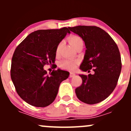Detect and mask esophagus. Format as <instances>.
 Instances as JSON below:
<instances>
[{"instance_id": "34e87169", "label": "esophagus", "mask_w": 131, "mask_h": 131, "mask_svg": "<svg viewBox=\"0 0 131 131\" xmlns=\"http://www.w3.org/2000/svg\"><path fill=\"white\" fill-rule=\"evenodd\" d=\"M75 76H76L75 73H70V78H73V77H74Z\"/></svg>"}]
</instances>
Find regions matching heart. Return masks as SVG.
Segmentation results:
<instances>
[{
	"label": "heart",
	"mask_w": 131,
	"mask_h": 131,
	"mask_svg": "<svg viewBox=\"0 0 131 131\" xmlns=\"http://www.w3.org/2000/svg\"><path fill=\"white\" fill-rule=\"evenodd\" d=\"M69 42L70 43V44L75 49H76L77 48L79 47V46H83L84 42L83 40L79 36H71L68 38ZM61 46H62V43H60L57 46L56 49V53L58 54L59 53L60 51L61 50ZM78 62L76 61H73L71 60H63L61 61L60 62L59 65L61 68L63 69H66V70H74L75 68L76 67Z\"/></svg>",
	"instance_id": "1"
}]
</instances>
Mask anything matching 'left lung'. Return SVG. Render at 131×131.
Returning <instances> with one entry per match:
<instances>
[{
    "mask_svg": "<svg viewBox=\"0 0 131 131\" xmlns=\"http://www.w3.org/2000/svg\"><path fill=\"white\" fill-rule=\"evenodd\" d=\"M68 28L85 43L86 50L79 68L88 72L93 68L94 71L88 76L79 74L82 83L75 90L76 96L85 103H98L107 98L116 86L122 67L118 47L112 37L99 27Z\"/></svg>",
    "mask_w": 131,
    "mask_h": 131,
    "instance_id": "obj_1",
    "label": "left lung"
}]
</instances>
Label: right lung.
<instances>
[{
  "instance_id": "add662e5",
  "label": "right lung",
  "mask_w": 131,
  "mask_h": 131,
  "mask_svg": "<svg viewBox=\"0 0 131 131\" xmlns=\"http://www.w3.org/2000/svg\"><path fill=\"white\" fill-rule=\"evenodd\" d=\"M70 31L37 30L29 34L15 50L10 75L16 92L24 101L36 107H46L55 100L60 84L70 73L58 69L47 74L46 64L54 63L56 49Z\"/></svg>"
}]
</instances>
